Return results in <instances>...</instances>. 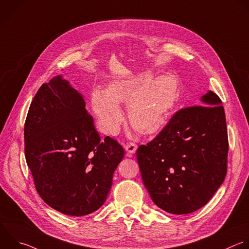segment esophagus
Returning a JSON list of instances; mask_svg holds the SVG:
<instances>
[{
	"mask_svg": "<svg viewBox=\"0 0 249 249\" xmlns=\"http://www.w3.org/2000/svg\"><path fill=\"white\" fill-rule=\"evenodd\" d=\"M124 147H125V150L127 151V156H129V157H131L136 152V150H137V144L135 142H127L124 145Z\"/></svg>",
	"mask_w": 249,
	"mask_h": 249,
	"instance_id": "34e87169",
	"label": "esophagus"
}]
</instances>
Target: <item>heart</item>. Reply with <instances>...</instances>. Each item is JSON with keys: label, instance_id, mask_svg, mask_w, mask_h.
<instances>
[{"label": "heart", "instance_id": "b5f03b06", "mask_svg": "<svg viewBox=\"0 0 249 249\" xmlns=\"http://www.w3.org/2000/svg\"><path fill=\"white\" fill-rule=\"evenodd\" d=\"M179 92L175 75L163 74L152 79L148 72L111 82L107 90L96 89L91 96L93 111L103 130L114 135L124 114L119 104L128 105V114L135 130L143 134L156 132L174 108Z\"/></svg>", "mask_w": 249, "mask_h": 249}]
</instances>
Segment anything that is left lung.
I'll list each match as a JSON object with an SVG mask.
<instances>
[{
  "mask_svg": "<svg viewBox=\"0 0 249 249\" xmlns=\"http://www.w3.org/2000/svg\"><path fill=\"white\" fill-rule=\"evenodd\" d=\"M201 105L178 110L136 152L152 201L171 214H189L204 206L227 175L224 107L212 91L201 98Z\"/></svg>",
  "mask_w": 249,
  "mask_h": 249,
  "instance_id": "obj_1",
  "label": "left lung"
}]
</instances>
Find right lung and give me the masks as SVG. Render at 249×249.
Here are the masks:
<instances>
[{"instance_id":"obj_1","label":"right lung","mask_w":249,"mask_h":249,"mask_svg":"<svg viewBox=\"0 0 249 249\" xmlns=\"http://www.w3.org/2000/svg\"><path fill=\"white\" fill-rule=\"evenodd\" d=\"M85 105L57 76L40 87L24 124L25 158L36 191L52 208L76 217L105 203L124 156L116 140H101Z\"/></svg>"}]
</instances>
